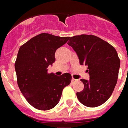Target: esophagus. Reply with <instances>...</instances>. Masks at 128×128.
Here are the masks:
<instances>
[{"mask_svg":"<svg viewBox=\"0 0 128 128\" xmlns=\"http://www.w3.org/2000/svg\"><path fill=\"white\" fill-rule=\"evenodd\" d=\"M76 79H75V78H72V83H74V82H76Z\"/></svg>","mask_w":128,"mask_h":128,"instance_id":"34e87169","label":"esophagus"}]
</instances>
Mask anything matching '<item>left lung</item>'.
<instances>
[{
    "label": "left lung",
    "instance_id": "left-lung-1",
    "mask_svg": "<svg viewBox=\"0 0 128 128\" xmlns=\"http://www.w3.org/2000/svg\"><path fill=\"white\" fill-rule=\"evenodd\" d=\"M68 45L76 52L80 65L88 66L90 79H80L83 91L77 92L84 106L95 108L108 100L117 83L120 59L115 48L94 35L70 37Z\"/></svg>",
    "mask_w": 128,
    "mask_h": 128
}]
</instances>
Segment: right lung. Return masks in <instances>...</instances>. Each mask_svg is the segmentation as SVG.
Instances as JSON below:
<instances>
[{
  "instance_id": "obj_1",
  "label": "right lung",
  "mask_w": 128,
  "mask_h": 128,
  "mask_svg": "<svg viewBox=\"0 0 128 128\" xmlns=\"http://www.w3.org/2000/svg\"><path fill=\"white\" fill-rule=\"evenodd\" d=\"M70 37L42 33L29 40L19 48L15 70L20 92L31 106L48 110L59 102L63 88L72 80L70 73L56 76L48 68L55 62V52Z\"/></svg>"
}]
</instances>
